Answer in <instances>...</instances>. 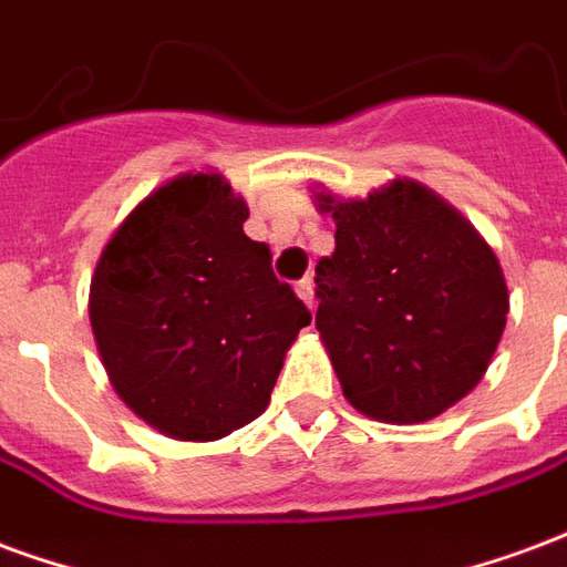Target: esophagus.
Listing matches in <instances>:
<instances>
[{
  "instance_id": "esophagus-1",
  "label": "esophagus",
  "mask_w": 567,
  "mask_h": 567,
  "mask_svg": "<svg viewBox=\"0 0 567 567\" xmlns=\"http://www.w3.org/2000/svg\"><path fill=\"white\" fill-rule=\"evenodd\" d=\"M296 292H299V299L308 305V308H313V280L311 278H301L299 284H296Z\"/></svg>"
}]
</instances>
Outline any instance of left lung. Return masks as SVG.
<instances>
[{"label":"left lung","mask_w":567,"mask_h":567,"mask_svg":"<svg viewBox=\"0 0 567 567\" xmlns=\"http://www.w3.org/2000/svg\"><path fill=\"white\" fill-rule=\"evenodd\" d=\"M334 254L317 262V329L347 402L425 423L465 399L507 323L493 247L432 189L399 177L369 198L317 193Z\"/></svg>","instance_id":"obj_1"}]
</instances>
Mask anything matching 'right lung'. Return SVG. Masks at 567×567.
Returning a JSON list of instances; mask_svg holds the SVG:
<instances>
[{"label": "right lung", "mask_w": 567, "mask_h": 567, "mask_svg": "<svg viewBox=\"0 0 567 567\" xmlns=\"http://www.w3.org/2000/svg\"><path fill=\"white\" fill-rule=\"evenodd\" d=\"M247 205L187 172L135 205L99 256L90 326L111 386L177 441H217L262 414L311 311L244 235Z\"/></svg>", "instance_id": "add662e5"}]
</instances>
